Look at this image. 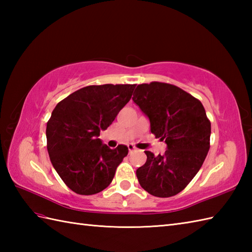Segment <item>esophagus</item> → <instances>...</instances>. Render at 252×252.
Returning <instances> with one entry per match:
<instances>
[{"mask_svg": "<svg viewBox=\"0 0 252 252\" xmlns=\"http://www.w3.org/2000/svg\"><path fill=\"white\" fill-rule=\"evenodd\" d=\"M127 148H129V152L130 153H132L133 151H135V146L134 145H133V144H127Z\"/></svg>", "mask_w": 252, "mask_h": 252, "instance_id": "34e87169", "label": "esophagus"}]
</instances>
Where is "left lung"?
Segmentation results:
<instances>
[{
    "label": "left lung",
    "mask_w": 252,
    "mask_h": 252,
    "mask_svg": "<svg viewBox=\"0 0 252 252\" xmlns=\"http://www.w3.org/2000/svg\"><path fill=\"white\" fill-rule=\"evenodd\" d=\"M151 121V132L167 143L164 155L146 151V162L136 170L149 194L172 197L194 179L210 148L211 122L201 101L176 85L151 82L137 85L132 97Z\"/></svg>",
    "instance_id": "left-lung-1"
}]
</instances>
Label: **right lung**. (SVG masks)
<instances>
[{
  "label": "right lung",
  "mask_w": 252,
  "mask_h": 252,
  "mask_svg": "<svg viewBox=\"0 0 252 252\" xmlns=\"http://www.w3.org/2000/svg\"><path fill=\"white\" fill-rule=\"evenodd\" d=\"M136 84L89 85L61 100L46 125L47 152L58 175L79 195L104 190L129 149L101 143L106 130L131 99Z\"/></svg>",
  "instance_id": "add662e5"
}]
</instances>
